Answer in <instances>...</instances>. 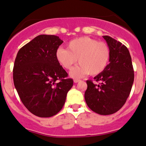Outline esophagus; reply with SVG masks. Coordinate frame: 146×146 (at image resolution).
<instances>
[{"label":"esophagus","mask_w":146,"mask_h":146,"mask_svg":"<svg viewBox=\"0 0 146 146\" xmlns=\"http://www.w3.org/2000/svg\"><path fill=\"white\" fill-rule=\"evenodd\" d=\"M79 81H80V79H77V78H76V79L74 80V82L75 83H78V82H79Z\"/></svg>","instance_id":"1"}]
</instances>
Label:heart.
Masks as SVG:
<instances>
[{
	"label": "heart",
	"mask_w": 146,
	"mask_h": 146,
	"mask_svg": "<svg viewBox=\"0 0 146 146\" xmlns=\"http://www.w3.org/2000/svg\"><path fill=\"white\" fill-rule=\"evenodd\" d=\"M68 48L59 47L55 56L66 70L72 69L78 58L80 64L70 72L72 77L78 78L89 73L92 76L99 74L105 70L110 59V48L107 43L87 36L71 40Z\"/></svg>",
	"instance_id": "heart-1"
}]
</instances>
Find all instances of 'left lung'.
Returning <instances> with one entry per match:
<instances>
[{"label":"left lung","instance_id":"left-lung-1","mask_svg":"<svg viewBox=\"0 0 146 146\" xmlns=\"http://www.w3.org/2000/svg\"><path fill=\"white\" fill-rule=\"evenodd\" d=\"M103 38L110 48L109 63L102 72L87 80L85 102L91 110L107 115L119 111L127 100L134 81V70L127 48L109 36Z\"/></svg>","mask_w":146,"mask_h":146}]
</instances>
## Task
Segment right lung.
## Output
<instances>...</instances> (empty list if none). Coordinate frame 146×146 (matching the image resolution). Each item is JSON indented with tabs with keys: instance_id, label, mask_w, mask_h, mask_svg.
<instances>
[{
	"instance_id": "right-lung-1",
	"label": "right lung",
	"mask_w": 146,
	"mask_h": 146,
	"mask_svg": "<svg viewBox=\"0 0 146 146\" xmlns=\"http://www.w3.org/2000/svg\"><path fill=\"white\" fill-rule=\"evenodd\" d=\"M63 42L56 35H38L19 50L15 59L14 86L25 107L38 117L58 113L73 86L55 56Z\"/></svg>"
}]
</instances>
